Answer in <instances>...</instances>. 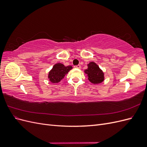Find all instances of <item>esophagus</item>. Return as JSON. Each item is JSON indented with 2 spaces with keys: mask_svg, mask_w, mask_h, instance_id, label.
Here are the masks:
<instances>
[{
  "mask_svg": "<svg viewBox=\"0 0 147 147\" xmlns=\"http://www.w3.org/2000/svg\"><path fill=\"white\" fill-rule=\"evenodd\" d=\"M75 68H77V69H80L81 68V65H77L74 66Z\"/></svg>",
  "mask_w": 147,
  "mask_h": 147,
  "instance_id": "34e87169",
  "label": "esophagus"
}]
</instances>
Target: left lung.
<instances>
[{
  "mask_svg": "<svg viewBox=\"0 0 147 147\" xmlns=\"http://www.w3.org/2000/svg\"><path fill=\"white\" fill-rule=\"evenodd\" d=\"M88 67L84 73L88 76V80L94 84H98L104 81V74L96 63L91 62L88 65Z\"/></svg>",
  "mask_w": 147,
  "mask_h": 147,
  "instance_id": "left-lung-1",
  "label": "left lung"
}]
</instances>
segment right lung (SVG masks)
<instances>
[{"label": "right lung", "mask_w": 147, "mask_h": 147, "mask_svg": "<svg viewBox=\"0 0 147 147\" xmlns=\"http://www.w3.org/2000/svg\"><path fill=\"white\" fill-rule=\"evenodd\" d=\"M72 69V67L71 65L65 67L61 63L56 64L53 66L52 70L49 72L48 78H50L51 83H58Z\"/></svg>", "instance_id": "right-lung-1"}]
</instances>
